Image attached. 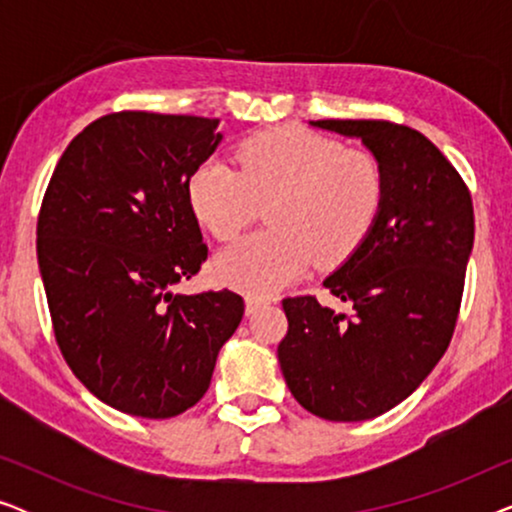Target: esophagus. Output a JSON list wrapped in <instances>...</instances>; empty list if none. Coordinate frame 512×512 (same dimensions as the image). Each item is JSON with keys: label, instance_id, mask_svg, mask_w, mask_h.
<instances>
[{"label": "esophagus", "instance_id": "1", "mask_svg": "<svg viewBox=\"0 0 512 512\" xmlns=\"http://www.w3.org/2000/svg\"><path fill=\"white\" fill-rule=\"evenodd\" d=\"M265 305L263 298H256V296H247L244 298V310H247V314H256L261 307Z\"/></svg>", "mask_w": 512, "mask_h": 512}]
</instances>
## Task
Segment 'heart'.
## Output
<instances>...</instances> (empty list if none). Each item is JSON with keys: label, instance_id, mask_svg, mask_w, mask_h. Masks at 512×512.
<instances>
[{"label": "heart", "instance_id": "heart-1", "mask_svg": "<svg viewBox=\"0 0 512 512\" xmlns=\"http://www.w3.org/2000/svg\"><path fill=\"white\" fill-rule=\"evenodd\" d=\"M240 172L207 158L188 174L191 209L216 240L233 237L272 202V230L254 233L214 258V275L265 296L303 275L314 258L331 265L352 254L380 214L387 181L370 151L305 128H275L244 139Z\"/></svg>", "mask_w": 512, "mask_h": 512}]
</instances>
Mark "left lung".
<instances>
[{
	"label": "left lung",
	"mask_w": 512,
	"mask_h": 512,
	"mask_svg": "<svg viewBox=\"0 0 512 512\" xmlns=\"http://www.w3.org/2000/svg\"><path fill=\"white\" fill-rule=\"evenodd\" d=\"M361 139L382 163L384 202L324 286L352 305L284 300L277 359L291 394L328 422H363L405 401L450 345L473 249L471 193L422 132L389 121H310Z\"/></svg>",
	"instance_id": "1"
}]
</instances>
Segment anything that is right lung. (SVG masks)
Wrapping results in <instances>:
<instances>
[{
    "mask_svg": "<svg viewBox=\"0 0 512 512\" xmlns=\"http://www.w3.org/2000/svg\"><path fill=\"white\" fill-rule=\"evenodd\" d=\"M219 118L118 111L76 135L37 223L55 340L90 394L135 417L193 408L244 314L237 293H174L207 261L186 181Z\"/></svg>",
    "mask_w": 512,
    "mask_h": 512,
    "instance_id": "1",
    "label": "right lung"
}]
</instances>
